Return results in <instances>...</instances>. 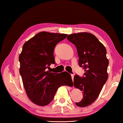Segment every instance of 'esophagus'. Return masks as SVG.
Listing matches in <instances>:
<instances>
[{"instance_id": "1", "label": "esophagus", "mask_w": 123, "mask_h": 123, "mask_svg": "<svg viewBox=\"0 0 123 123\" xmlns=\"http://www.w3.org/2000/svg\"><path fill=\"white\" fill-rule=\"evenodd\" d=\"M71 77L72 80H73V78H74V74H71Z\"/></svg>"}]
</instances>
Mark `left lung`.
<instances>
[{"label":"left lung","mask_w":123,"mask_h":123,"mask_svg":"<svg viewBox=\"0 0 123 123\" xmlns=\"http://www.w3.org/2000/svg\"><path fill=\"white\" fill-rule=\"evenodd\" d=\"M67 39L75 45L79 65L84 69L83 77L74 76V86L83 91V98L76 102L79 107H86L97 99L108 78L109 61L106 50L94 35L87 32L73 33Z\"/></svg>","instance_id":"1"}]
</instances>
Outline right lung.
<instances>
[{
  "label": "right lung",
  "mask_w": 123,
  "mask_h": 123,
  "mask_svg": "<svg viewBox=\"0 0 123 123\" xmlns=\"http://www.w3.org/2000/svg\"><path fill=\"white\" fill-rule=\"evenodd\" d=\"M68 35L41 32L25 43L19 55V73L28 97L32 102L46 106L53 100L58 88L73 83L70 74L47 70L55 64L54 50Z\"/></svg>",
  "instance_id": "obj_1"
}]
</instances>
